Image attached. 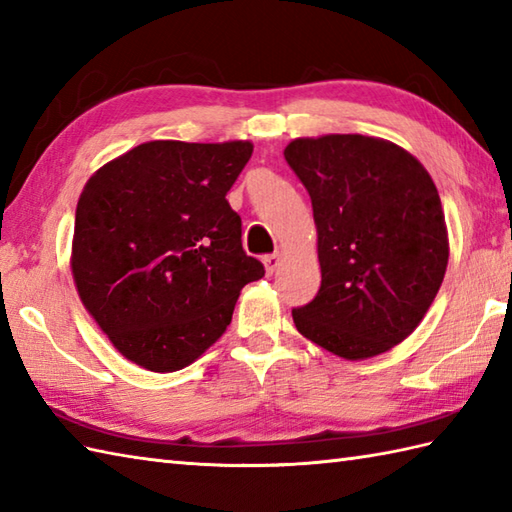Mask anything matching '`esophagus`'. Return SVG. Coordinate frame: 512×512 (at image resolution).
<instances>
[{"label":"esophagus","mask_w":512,"mask_h":512,"mask_svg":"<svg viewBox=\"0 0 512 512\" xmlns=\"http://www.w3.org/2000/svg\"><path fill=\"white\" fill-rule=\"evenodd\" d=\"M279 262H281V255L279 253H273V255H266L264 257V266H266V273L268 275H273L275 270H277V266H279Z\"/></svg>","instance_id":"obj_1"}]
</instances>
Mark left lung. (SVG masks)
I'll return each instance as SVG.
<instances>
[{"mask_svg": "<svg viewBox=\"0 0 512 512\" xmlns=\"http://www.w3.org/2000/svg\"><path fill=\"white\" fill-rule=\"evenodd\" d=\"M284 156L310 193L321 264L317 297L292 310L297 330L347 361L391 350L447 273L436 184L409 151L374 136L297 138Z\"/></svg>", "mask_w": 512, "mask_h": 512, "instance_id": "left-lung-1", "label": "left lung"}]
</instances>
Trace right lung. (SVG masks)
<instances>
[{
    "mask_svg": "<svg viewBox=\"0 0 512 512\" xmlns=\"http://www.w3.org/2000/svg\"><path fill=\"white\" fill-rule=\"evenodd\" d=\"M248 140H151L107 162L76 204L72 277L107 339L149 372H178L224 334L264 277L226 200Z\"/></svg>",
    "mask_w": 512,
    "mask_h": 512,
    "instance_id": "add662e5",
    "label": "right lung"
}]
</instances>
